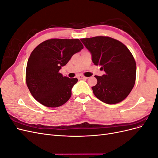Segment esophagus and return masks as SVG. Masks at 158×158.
Returning a JSON list of instances; mask_svg holds the SVG:
<instances>
[{"label":"esophagus","mask_w":158,"mask_h":158,"mask_svg":"<svg viewBox=\"0 0 158 158\" xmlns=\"http://www.w3.org/2000/svg\"><path fill=\"white\" fill-rule=\"evenodd\" d=\"M78 78L79 80H85V79H87L88 78L85 77V76H84L83 75H78Z\"/></svg>","instance_id":"34e87169"}]
</instances>
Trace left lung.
I'll use <instances>...</instances> for the list:
<instances>
[{
	"label": "left lung",
	"mask_w": 158,
	"mask_h": 158,
	"mask_svg": "<svg viewBox=\"0 0 158 158\" xmlns=\"http://www.w3.org/2000/svg\"><path fill=\"white\" fill-rule=\"evenodd\" d=\"M91 53L94 64L105 71L102 76H95L98 83L92 87L95 96L107 104L122 102L135 84L136 64L127 47L109 37L98 36L80 39Z\"/></svg>",
	"instance_id": "obj_1"
}]
</instances>
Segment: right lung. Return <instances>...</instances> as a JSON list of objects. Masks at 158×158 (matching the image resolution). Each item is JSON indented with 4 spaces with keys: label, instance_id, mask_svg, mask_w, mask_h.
<instances>
[{
    "label": "right lung",
    "instance_id": "right-lung-1",
    "mask_svg": "<svg viewBox=\"0 0 158 158\" xmlns=\"http://www.w3.org/2000/svg\"><path fill=\"white\" fill-rule=\"evenodd\" d=\"M78 39H51L34 49L28 59L26 79L30 93L38 102L49 107L63 106L70 98L77 78L59 73L76 52L83 49Z\"/></svg>",
    "mask_w": 158,
    "mask_h": 158
}]
</instances>
